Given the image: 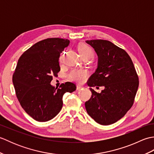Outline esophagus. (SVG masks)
<instances>
[{
  "label": "esophagus",
  "instance_id": "1",
  "mask_svg": "<svg viewBox=\"0 0 154 154\" xmlns=\"http://www.w3.org/2000/svg\"><path fill=\"white\" fill-rule=\"evenodd\" d=\"M83 87L82 86H81V85H77V90H81V89H83Z\"/></svg>",
  "mask_w": 154,
  "mask_h": 154
}]
</instances>
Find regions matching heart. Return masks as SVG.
<instances>
[{
	"label": "heart",
	"mask_w": 154,
	"mask_h": 154,
	"mask_svg": "<svg viewBox=\"0 0 154 154\" xmlns=\"http://www.w3.org/2000/svg\"><path fill=\"white\" fill-rule=\"evenodd\" d=\"M78 51L81 55V56L83 58L88 57L91 58L93 57L94 55V50L93 49L91 48L90 45L85 44H81L78 47ZM63 58V53H62L60 55V60L62 61ZM88 73L86 70L83 69H73L71 72L69 77L70 79L73 80L74 81H76L78 83H83L85 81L86 78L87 77Z\"/></svg>",
	"instance_id": "obj_1"
}]
</instances>
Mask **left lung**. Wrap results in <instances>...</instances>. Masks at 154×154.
I'll return each instance as SVG.
<instances>
[{
  "label": "left lung",
  "mask_w": 154,
  "mask_h": 154,
  "mask_svg": "<svg viewBox=\"0 0 154 154\" xmlns=\"http://www.w3.org/2000/svg\"><path fill=\"white\" fill-rule=\"evenodd\" d=\"M98 55V67L88 81L89 87L104 86L100 93L90 88L92 96L85 103L89 115L101 125L115 123L134 104L139 80L133 62L123 49L103 40L86 41Z\"/></svg>",
  "instance_id": "left-lung-1"
}]
</instances>
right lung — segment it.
I'll return each instance as SVG.
<instances>
[{
	"label": "right lung",
	"instance_id": "right-lung-1",
	"mask_svg": "<svg viewBox=\"0 0 154 154\" xmlns=\"http://www.w3.org/2000/svg\"><path fill=\"white\" fill-rule=\"evenodd\" d=\"M69 44L67 39L47 38L37 42L20 57L12 76L16 97L22 109L39 122L50 120L60 112L63 96L76 90L66 82L59 89L51 85L53 75L60 71V54Z\"/></svg>",
	"mask_w": 154,
	"mask_h": 154
}]
</instances>
